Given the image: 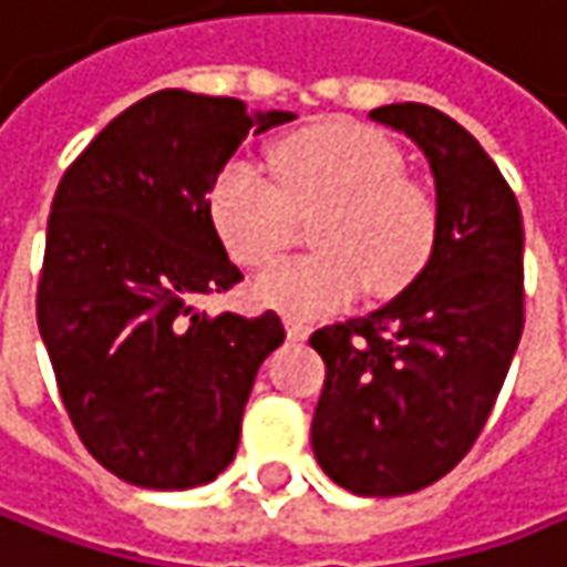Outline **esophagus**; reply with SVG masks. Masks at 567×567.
<instances>
[{"instance_id": "obj_1", "label": "esophagus", "mask_w": 567, "mask_h": 567, "mask_svg": "<svg viewBox=\"0 0 567 567\" xmlns=\"http://www.w3.org/2000/svg\"><path fill=\"white\" fill-rule=\"evenodd\" d=\"M287 339L290 342H306L309 339V326H306L303 319H293V316L287 319Z\"/></svg>"}]
</instances>
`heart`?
<instances>
[{
	"mask_svg": "<svg viewBox=\"0 0 567 567\" xmlns=\"http://www.w3.org/2000/svg\"><path fill=\"white\" fill-rule=\"evenodd\" d=\"M277 183L258 164L235 157L209 186V216L238 264L258 267L280 255L297 216H316L319 255L270 264L251 284L255 303L293 319H316L348 306L361 287L390 297L429 261L435 199L403 177V157L384 135L326 122L274 147Z\"/></svg>",
	"mask_w": 567,
	"mask_h": 567,
	"instance_id": "b5f03b06",
	"label": "heart"
}]
</instances>
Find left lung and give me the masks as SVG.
Here are the masks:
<instances>
[{"instance_id": "8db88e82", "label": "left lung", "mask_w": 567, "mask_h": 567, "mask_svg": "<svg viewBox=\"0 0 567 567\" xmlns=\"http://www.w3.org/2000/svg\"><path fill=\"white\" fill-rule=\"evenodd\" d=\"M371 122L406 135L435 181V241L381 309L326 326L312 452L351 494L423 491L471 452L523 336V216L487 151L445 112L396 102Z\"/></svg>"}]
</instances>
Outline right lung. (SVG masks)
Segmentation results:
<instances>
[{
    "label": "right lung",
    "instance_id": "add662e5",
    "mask_svg": "<svg viewBox=\"0 0 567 567\" xmlns=\"http://www.w3.org/2000/svg\"><path fill=\"white\" fill-rule=\"evenodd\" d=\"M241 100L161 90L115 115L51 203L38 329L90 455L147 491L209 484L231 465L277 312H199L241 280L209 186L248 138L293 122Z\"/></svg>",
    "mask_w": 567,
    "mask_h": 567
}]
</instances>
